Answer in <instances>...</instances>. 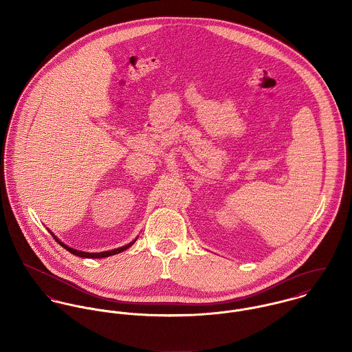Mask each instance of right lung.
I'll return each instance as SVG.
<instances>
[{
  "label": "right lung",
  "instance_id": "1",
  "mask_svg": "<svg viewBox=\"0 0 352 352\" xmlns=\"http://www.w3.org/2000/svg\"><path fill=\"white\" fill-rule=\"evenodd\" d=\"M51 234H52V237L56 240V243L60 245V247H63L66 251L70 252V253H73V254H76V256H78V257H85V258H101V257H108V256H113V254H116V253H120V252L126 251V250H129L135 241H137V239L135 240H133L130 244H126V245H123V247H120V248H116V250H111V251H105V252H84V251H78V250H74V248H70L69 245H66V244H63L60 240H58L56 237H55V234L49 230Z\"/></svg>",
  "mask_w": 352,
  "mask_h": 352
}]
</instances>
